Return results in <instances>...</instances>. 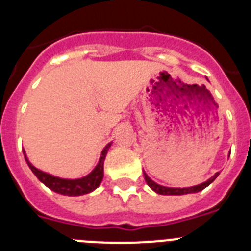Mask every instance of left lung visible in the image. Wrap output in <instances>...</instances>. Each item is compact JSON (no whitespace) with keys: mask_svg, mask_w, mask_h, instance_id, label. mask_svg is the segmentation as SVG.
Here are the masks:
<instances>
[{"mask_svg":"<svg viewBox=\"0 0 251 251\" xmlns=\"http://www.w3.org/2000/svg\"><path fill=\"white\" fill-rule=\"evenodd\" d=\"M145 174V179L146 182H147V185L150 186L151 188H152L153 191H156L157 194L159 195H186V194H195V192H199L201 191V190H203V188L207 187L208 185L211 182H214V179L216 178L217 176H219V174H215L214 176L211 177L210 179H207L206 182L201 183V185H197V186H192V187H185V188H172V187H165V186H161L158 185V183L153 182L152 179L150 178V177L146 175V172H143Z\"/></svg>","mask_w":251,"mask_h":251,"instance_id":"8db88e82","label":"left lung"}]
</instances>
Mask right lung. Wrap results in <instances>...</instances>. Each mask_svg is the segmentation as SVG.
<instances>
[{
  "mask_svg": "<svg viewBox=\"0 0 251 251\" xmlns=\"http://www.w3.org/2000/svg\"><path fill=\"white\" fill-rule=\"evenodd\" d=\"M110 147V143L105 146V148L101 152L100 159H99V163L97 165V167L90 172L88 176L83 177V178L77 179H64L59 178V177H55L52 175H49L46 172L37 170L36 167L31 165L28 162L27 157L25 154V159L27 162L28 167L31 168V171L34 172L35 176L41 181L45 186H48L50 190H52L54 192L57 194L66 195V196H80V195L89 194V192L94 191L95 188L100 185L101 179H103V171H104V159H105L106 153Z\"/></svg>",
  "mask_w": 251,
  "mask_h": 251,
  "instance_id": "right-lung-1",
  "label": "right lung"
}]
</instances>
